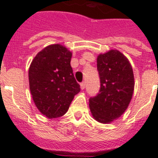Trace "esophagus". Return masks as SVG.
<instances>
[{"label": "esophagus", "mask_w": 158, "mask_h": 158, "mask_svg": "<svg viewBox=\"0 0 158 158\" xmlns=\"http://www.w3.org/2000/svg\"><path fill=\"white\" fill-rule=\"evenodd\" d=\"M80 89H81L82 90H84V89H85V82H83V83L80 84Z\"/></svg>", "instance_id": "obj_1"}]
</instances>
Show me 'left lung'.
I'll use <instances>...</instances> for the list:
<instances>
[{
    "mask_svg": "<svg viewBox=\"0 0 158 158\" xmlns=\"http://www.w3.org/2000/svg\"><path fill=\"white\" fill-rule=\"evenodd\" d=\"M101 88L99 94L89 99L94 120L108 124L116 120L129 106L135 89L131 64L118 50L99 54L97 58Z\"/></svg>",
    "mask_w": 158,
    "mask_h": 158,
    "instance_id": "1",
    "label": "left lung"
}]
</instances>
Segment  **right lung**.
<instances>
[{
    "label": "right lung",
    "instance_id": "obj_1",
    "mask_svg": "<svg viewBox=\"0 0 158 158\" xmlns=\"http://www.w3.org/2000/svg\"><path fill=\"white\" fill-rule=\"evenodd\" d=\"M72 52L60 44L43 48L31 62L28 80L36 106L49 119L67 112L80 91L70 66Z\"/></svg>",
    "mask_w": 158,
    "mask_h": 158
}]
</instances>
